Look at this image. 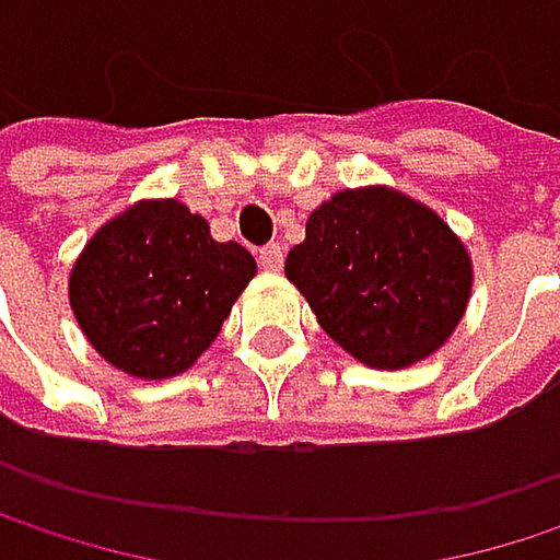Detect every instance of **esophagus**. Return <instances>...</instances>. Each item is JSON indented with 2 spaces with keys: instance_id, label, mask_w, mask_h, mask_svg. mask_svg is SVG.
I'll use <instances>...</instances> for the list:
<instances>
[{
  "instance_id": "obj_1",
  "label": "esophagus",
  "mask_w": 560,
  "mask_h": 560,
  "mask_svg": "<svg viewBox=\"0 0 560 560\" xmlns=\"http://www.w3.org/2000/svg\"><path fill=\"white\" fill-rule=\"evenodd\" d=\"M281 262H284V249H281L279 243L259 249V266H262L266 272H281Z\"/></svg>"
}]
</instances>
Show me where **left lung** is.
<instances>
[{"label": "left lung", "instance_id": "1", "mask_svg": "<svg viewBox=\"0 0 560 560\" xmlns=\"http://www.w3.org/2000/svg\"><path fill=\"white\" fill-rule=\"evenodd\" d=\"M284 276L353 360L405 370L438 353L457 330L474 262L431 207L373 184L337 190L307 217Z\"/></svg>", "mask_w": 560, "mask_h": 560}]
</instances>
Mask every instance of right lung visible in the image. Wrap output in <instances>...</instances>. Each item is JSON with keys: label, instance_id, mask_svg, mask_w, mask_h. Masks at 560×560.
Here are the masks:
<instances>
[{"label": "right lung", "instance_id": "1", "mask_svg": "<svg viewBox=\"0 0 560 560\" xmlns=\"http://www.w3.org/2000/svg\"><path fill=\"white\" fill-rule=\"evenodd\" d=\"M256 276L240 243L177 197L139 200L106 220L77 256L67 294L90 347L136 380H171L217 340Z\"/></svg>", "mask_w": 560, "mask_h": 560}]
</instances>
